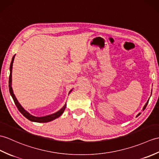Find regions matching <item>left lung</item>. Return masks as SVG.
<instances>
[{"label":"left lung","mask_w":159,"mask_h":159,"mask_svg":"<svg viewBox=\"0 0 159 159\" xmlns=\"http://www.w3.org/2000/svg\"><path fill=\"white\" fill-rule=\"evenodd\" d=\"M148 102H149V99H148V102H146V104H145V106H143V110H145V108H146V106H147L148 104ZM141 114V113H139V114H138V115H137V116H138L139 115V114Z\"/></svg>","instance_id":"obj_1"}]
</instances>
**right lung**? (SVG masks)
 I'll return each mask as SVG.
<instances>
[{
    "label": "right lung",
    "instance_id": "obj_1",
    "mask_svg": "<svg viewBox=\"0 0 159 159\" xmlns=\"http://www.w3.org/2000/svg\"><path fill=\"white\" fill-rule=\"evenodd\" d=\"M15 55L12 58V60H11V65H10V75H9V92L11 93V97L13 98V101L15 102V104L16 105L17 109L19 110V111L28 120H30V121H33V122H36V123H47V122H50L51 120H53L55 119H57V118L60 117L63 114V112H64L65 108L66 107V104L64 106V107H63L62 108H61L57 112H55V113L52 114H50V115L45 116L37 117V116H32V114H30L29 112H28L26 110H25L23 107H22L20 105V103L18 102L17 98H16V96H15V95L13 93V89H12V87H11V83H12V68H13V61H14ZM70 91L69 92V93H70Z\"/></svg>",
    "mask_w": 159,
    "mask_h": 159
}]
</instances>
